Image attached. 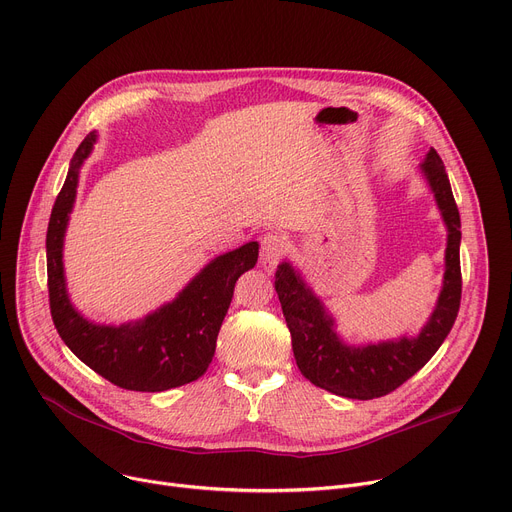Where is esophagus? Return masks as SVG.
<instances>
[{
	"instance_id": "obj_1",
	"label": "esophagus",
	"mask_w": 512,
	"mask_h": 512,
	"mask_svg": "<svg viewBox=\"0 0 512 512\" xmlns=\"http://www.w3.org/2000/svg\"><path fill=\"white\" fill-rule=\"evenodd\" d=\"M286 253V236L278 234V232H269L263 236L261 241V257L259 263L263 267V271L271 274L276 269V265L280 263V259Z\"/></svg>"
}]
</instances>
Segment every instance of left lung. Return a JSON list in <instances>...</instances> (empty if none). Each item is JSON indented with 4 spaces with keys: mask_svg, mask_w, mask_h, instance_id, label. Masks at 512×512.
<instances>
[{
    "mask_svg": "<svg viewBox=\"0 0 512 512\" xmlns=\"http://www.w3.org/2000/svg\"><path fill=\"white\" fill-rule=\"evenodd\" d=\"M447 226L445 278L436 306L416 337H399L379 344L352 346L335 331V321L319 296L306 286L292 263L276 271V292L292 335V350L304 379L348 399L383 397L403 385L436 354L449 335L461 304V218L449 175L434 148L420 164Z\"/></svg>",
    "mask_w": 512,
    "mask_h": 512,
    "instance_id": "1",
    "label": "left lung"
}]
</instances>
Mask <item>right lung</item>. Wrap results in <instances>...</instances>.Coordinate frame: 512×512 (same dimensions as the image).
Returning <instances> with one entry per match:
<instances>
[{
	"label": "right lung",
	"instance_id": "add662e5",
	"mask_svg": "<svg viewBox=\"0 0 512 512\" xmlns=\"http://www.w3.org/2000/svg\"><path fill=\"white\" fill-rule=\"evenodd\" d=\"M96 138V131H90L78 146L49 218L47 278L55 329L86 366L121 389L158 393L187 385L208 370L234 284L255 267L259 245L251 241L212 259L175 300L140 321L115 327L84 319L65 290L63 236L74 210L80 166Z\"/></svg>",
	"mask_w": 512,
	"mask_h": 512
}]
</instances>
